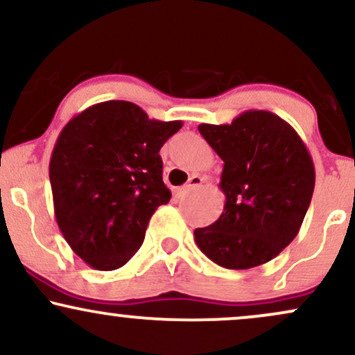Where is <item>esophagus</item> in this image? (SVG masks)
I'll return each mask as SVG.
<instances>
[{"label":"esophagus","instance_id":"obj_1","mask_svg":"<svg viewBox=\"0 0 355 355\" xmlns=\"http://www.w3.org/2000/svg\"><path fill=\"white\" fill-rule=\"evenodd\" d=\"M202 183H203V177H200V175H191V177L189 178V183H187V185L175 189V191H173L175 197H177V198L183 197V195L189 193L190 190H193V189H197V187H200Z\"/></svg>","mask_w":355,"mask_h":355}]
</instances>
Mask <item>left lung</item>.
Instances as JSON below:
<instances>
[{"mask_svg":"<svg viewBox=\"0 0 355 355\" xmlns=\"http://www.w3.org/2000/svg\"><path fill=\"white\" fill-rule=\"evenodd\" d=\"M223 160L218 220L193 232L211 262L243 270L268 262L299 234L315 185L307 146L287 121L248 110L230 125H198Z\"/></svg>","mask_w":355,"mask_h":355,"instance_id":"1","label":"left lung"}]
</instances>
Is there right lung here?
<instances>
[{
	"instance_id": "add662e5",
	"label": "right lung",
	"mask_w": 355,
	"mask_h": 355,
	"mask_svg": "<svg viewBox=\"0 0 355 355\" xmlns=\"http://www.w3.org/2000/svg\"><path fill=\"white\" fill-rule=\"evenodd\" d=\"M182 125L150 120L138 105L110 100L61 130L50 160L55 217L89 267L115 270L141 247L155 210L172 197L160 148Z\"/></svg>"
}]
</instances>
